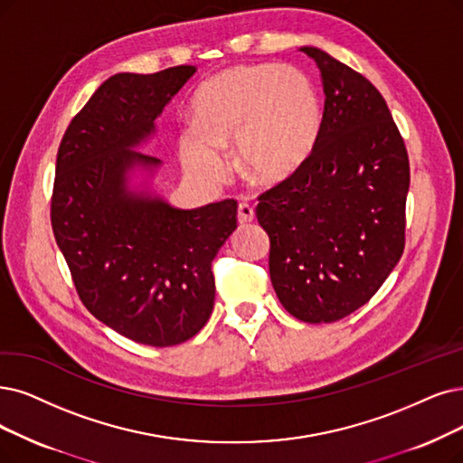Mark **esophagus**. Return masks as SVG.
Here are the masks:
<instances>
[{"mask_svg":"<svg viewBox=\"0 0 463 463\" xmlns=\"http://www.w3.org/2000/svg\"><path fill=\"white\" fill-rule=\"evenodd\" d=\"M237 220L239 224H249V222L254 220V209L249 205V203H239Z\"/></svg>","mask_w":463,"mask_h":463,"instance_id":"esophagus-1","label":"esophagus"}]
</instances>
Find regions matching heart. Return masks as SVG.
Returning <instances> with one entry per match:
<instances>
[{
	"instance_id": "heart-1",
	"label": "heart",
	"mask_w": 463,
	"mask_h": 463,
	"mask_svg": "<svg viewBox=\"0 0 463 463\" xmlns=\"http://www.w3.org/2000/svg\"><path fill=\"white\" fill-rule=\"evenodd\" d=\"M195 127L184 128V167L201 182L228 175L224 147L235 144L241 173L277 186L298 173L321 131V100L306 73L281 64H241L216 73L192 100Z\"/></svg>"
}]
</instances>
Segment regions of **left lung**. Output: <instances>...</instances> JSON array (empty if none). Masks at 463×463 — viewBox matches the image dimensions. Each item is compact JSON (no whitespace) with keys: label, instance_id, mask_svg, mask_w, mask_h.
I'll return each instance as SVG.
<instances>
[{"label":"left lung","instance_id":"1","mask_svg":"<svg viewBox=\"0 0 463 463\" xmlns=\"http://www.w3.org/2000/svg\"><path fill=\"white\" fill-rule=\"evenodd\" d=\"M321 131L304 167L258 195L269 277L304 323H332L373 298L404 250L409 154L380 90L317 47Z\"/></svg>","mask_w":463,"mask_h":463}]
</instances>
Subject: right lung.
<instances>
[{"label": "right lung", "instance_id": "right-lung-1", "mask_svg": "<svg viewBox=\"0 0 463 463\" xmlns=\"http://www.w3.org/2000/svg\"><path fill=\"white\" fill-rule=\"evenodd\" d=\"M195 73H116L71 119L57 154L51 226L83 306L121 336L167 347L190 340L214 306L213 260L237 228V201L184 211L127 188L161 161L135 152Z\"/></svg>", "mask_w": 463, "mask_h": 463}]
</instances>
